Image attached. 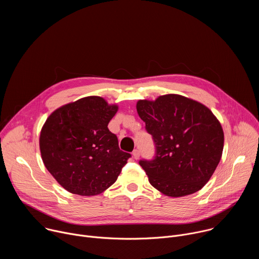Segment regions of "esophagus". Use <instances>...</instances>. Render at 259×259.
Listing matches in <instances>:
<instances>
[{"mask_svg":"<svg viewBox=\"0 0 259 259\" xmlns=\"http://www.w3.org/2000/svg\"><path fill=\"white\" fill-rule=\"evenodd\" d=\"M132 156H133V158H134L135 160L139 159V156H140L139 151H138V150H134V151H133V153H132Z\"/></svg>","mask_w":259,"mask_h":259,"instance_id":"obj_1","label":"esophagus"}]
</instances>
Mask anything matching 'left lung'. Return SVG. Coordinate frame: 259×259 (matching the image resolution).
I'll return each instance as SVG.
<instances>
[{
    "label": "left lung",
    "mask_w": 259,
    "mask_h": 259,
    "mask_svg": "<svg viewBox=\"0 0 259 259\" xmlns=\"http://www.w3.org/2000/svg\"><path fill=\"white\" fill-rule=\"evenodd\" d=\"M136 109L154 139L156 157L139 165L152 186L178 198L200 191L223 156L225 135L204 104L178 94L138 100Z\"/></svg>",
    "instance_id": "8db88e82"
}]
</instances>
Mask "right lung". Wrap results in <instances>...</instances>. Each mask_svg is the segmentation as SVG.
Masks as SVG:
<instances>
[{"label": "right lung", "instance_id": "obj_1", "mask_svg": "<svg viewBox=\"0 0 259 259\" xmlns=\"http://www.w3.org/2000/svg\"><path fill=\"white\" fill-rule=\"evenodd\" d=\"M118 108L88 96L62 105L46 120L40 134L42 160L67 192L90 197L116 182L131 157L107 128Z\"/></svg>", "mask_w": 259, "mask_h": 259}]
</instances>
